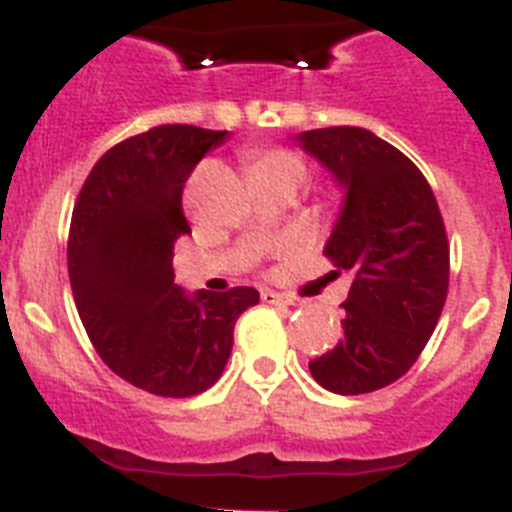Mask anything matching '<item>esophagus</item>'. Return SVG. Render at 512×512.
Segmentation results:
<instances>
[{
    "label": "esophagus",
    "instance_id": "1",
    "mask_svg": "<svg viewBox=\"0 0 512 512\" xmlns=\"http://www.w3.org/2000/svg\"><path fill=\"white\" fill-rule=\"evenodd\" d=\"M261 300L269 305H295V300H292L290 295H282V292H272V290L261 292Z\"/></svg>",
    "mask_w": 512,
    "mask_h": 512
}]
</instances>
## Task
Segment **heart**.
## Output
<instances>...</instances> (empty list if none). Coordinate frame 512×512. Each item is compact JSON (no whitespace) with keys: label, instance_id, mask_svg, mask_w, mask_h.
<instances>
[{"label":"heart","instance_id":"b5f03b06","mask_svg":"<svg viewBox=\"0 0 512 512\" xmlns=\"http://www.w3.org/2000/svg\"><path fill=\"white\" fill-rule=\"evenodd\" d=\"M272 173H292V176L303 178L305 165L295 152L282 150V147H264V150L251 152V157H248V176L261 178L272 176Z\"/></svg>","mask_w":512,"mask_h":512}]
</instances>
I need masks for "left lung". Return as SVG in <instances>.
I'll use <instances>...</instances> for the list:
<instances>
[{"label":"left lung","mask_w":512,"mask_h":512,"mask_svg":"<svg viewBox=\"0 0 512 512\" xmlns=\"http://www.w3.org/2000/svg\"><path fill=\"white\" fill-rule=\"evenodd\" d=\"M339 181L344 209L323 253L355 274L342 342L308 362L326 391L357 396L399 381L443 313L451 248L422 170L360 126L295 137Z\"/></svg>","instance_id":"obj_1"}]
</instances>
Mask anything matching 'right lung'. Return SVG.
I'll return each mask as SVG.
<instances>
[{"label":"right lung","mask_w":512,"mask_h":512,"mask_svg":"<svg viewBox=\"0 0 512 512\" xmlns=\"http://www.w3.org/2000/svg\"><path fill=\"white\" fill-rule=\"evenodd\" d=\"M227 131L163 124L100 157L77 196L67 264L77 313L100 360L131 386L186 399L220 378L253 287L186 295L173 246L191 233L181 194Z\"/></svg>","instance_id":"obj_1"}]
</instances>
